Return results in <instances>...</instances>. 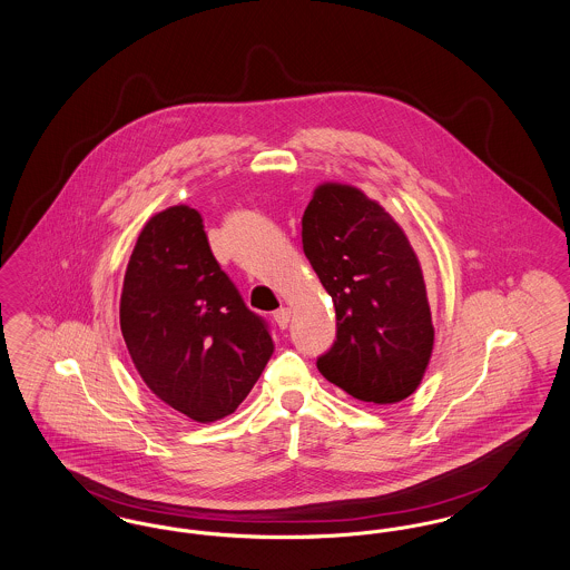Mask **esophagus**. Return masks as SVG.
Wrapping results in <instances>:
<instances>
[{
    "instance_id": "esophagus-1",
    "label": "esophagus",
    "mask_w": 570,
    "mask_h": 570,
    "mask_svg": "<svg viewBox=\"0 0 570 570\" xmlns=\"http://www.w3.org/2000/svg\"><path fill=\"white\" fill-rule=\"evenodd\" d=\"M273 321L277 323L279 328H286L291 323V309L288 307H279L277 312H273Z\"/></svg>"
}]
</instances>
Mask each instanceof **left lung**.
<instances>
[{"mask_svg":"<svg viewBox=\"0 0 570 570\" xmlns=\"http://www.w3.org/2000/svg\"><path fill=\"white\" fill-rule=\"evenodd\" d=\"M303 252L333 298L335 342L316 367L361 402L416 391L434 346L425 282L404 230L353 186L325 184L301 219Z\"/></svg>","mask_w":570,"mask_h":570,"instance_id":"1","label":"left lung"}]
</instances>
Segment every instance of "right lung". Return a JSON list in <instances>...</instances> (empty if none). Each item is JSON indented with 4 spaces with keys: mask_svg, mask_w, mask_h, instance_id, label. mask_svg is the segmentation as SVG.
<instances>
[{
    "mask_svg": "<svg viewBox=\"0 0 570 570\" xmlns=\"http://www.w3.org/2000/svg\"><path fill=\"white\" fill-rule=\"evenodd\" d=\"M119 325L140 379L198 423L235 412L273 354L267 321L219 269L203 217L186 205L151 217L140 230Z\"/></svg>",
    "mask_w": 570,
    "mask_h": 570,
    "instance_id": "add662e5",
    "label": "right lung"
}]
</instances>
